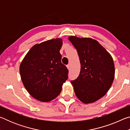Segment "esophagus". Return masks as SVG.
I'll list each match as a JSON object with an SVG mask.
<instances>
[{
    "mask_svg": "<svg viewBox=\"0 0 130 130\" xmlns=\"http://www.w3.org/2000/svg\"><path fill=\"white\" fill-rule=\"evenodd\" d=\"M67 67L68 68V69H69V70L70 69V65H68L67 66Z\"/></svg>",
    "mask_w": 130,
    "mask_h": 130,
    "instance_id": "obj_1",
    "label": "esophagus"
}]
</instances>
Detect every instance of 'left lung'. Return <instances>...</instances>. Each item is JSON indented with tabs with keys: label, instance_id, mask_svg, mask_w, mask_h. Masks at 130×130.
Here are the masks:
<instances>
[{
	"label": "left lung",
	"instance_id": "left-lung-1",
	"mask_svg": "<svg viewBox=\"0 0 130 130\" xmlns=\"http://www.w3.org/2000/svg\"><path fill=\"white\" fill-rule=\"evenodd\" d=\"M68 39L78 53L81 69L76 80L71 81L74 93L81 102L88 104L104 96L115 77L112 57L96 40L70 36Z\"/></svg>",
	"mask_w": 130,
	"mask_h": 130
}]
</instances>
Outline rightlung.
I'll list each match as a JSON object with an SVG mask.
<instances>
[{
    "label": "right lung",
    "mask_w": 130,
    "mask_h": 130,
    "mask_svg": "<svg viewBox=\"0 0 130 130\" xmlns=\"http://www.w3.org/2000/svg\"><path fill=\"white\" fill-rule=\"evenodd\" d=\"M61 38L50 39L33 46L19 67L22 81L34 99L43 102L57 98L68 80V70L61 62Z\"/></svg>",
    "instance_id": "1"
}]
</instances>
